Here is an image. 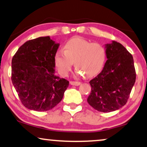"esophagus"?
<instances>
[{
  "instance_id": "34e87169",
  "label": "esophagus",
  "mask_w": 147,
  "mask_h": 147,
  "mask_svg": "<svg viewBox=\"0 0 147 147\" xmlns=\"http://www.w3.org/2000/svg\"><path fill=\"white\" fill-rule=\"evenodd\" d=\"M70 84L72 86H80L81 84L80 82H70Z\"/></svg>"
}]
</instances>
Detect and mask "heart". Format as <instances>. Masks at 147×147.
Listing matches in <instances>:
<instances>
[{
  "label": "heart",
  "mask_w": 147,
  "mask_h": 147,
  "mask_svg": "<svg viewBox=\"0 0 147 147\" xmlns=\"http://www.w3.org/2000/svg\"><path fill=\"white\" fill-rule=\"evenodd\" d=\"M107 53L103 46L81 38L70 39L64 45V52L58 51L55 62L59 73L67 75L74 62L77 76L91 78L100 73L105 63Z\"/></svg>",
  "instance_id": "b5f03b06"
}]
</instances>
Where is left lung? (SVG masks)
<instances>
[{"label":"left lung","mask_w":147,"mask_h":147,"mask_svg":"<svg viewBox=\"0 0 147 147\" xmlns=\"http://www.w3.org/2000/svg\"><path fill=\"white\" fill-rule=\"evenodd\" d=\"M107 61L102 71L90 81L87 101L94 109L111 112L124 106L136 81L132 55L115 41L106 44Z\"/></svg>","instance_id":"1"}]
</instances>
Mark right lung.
<instances>
[{"mask_svg": "<svg viewBox=\"0 0 147 147\" xmlns=\"http://www.w3.org/2000/svg\"><path fill=\"white\" fill-rule=\"evenodd\" d=\"M59 44L43 36L27 41L12 59L11 80L22 104L49 111L62 100L69 82L55 75V55Z\"/></svg>", "mask_w": 147, "mask_h": 147, "instance_id": "add662e5", "label": "right lung"}]
</instances>
